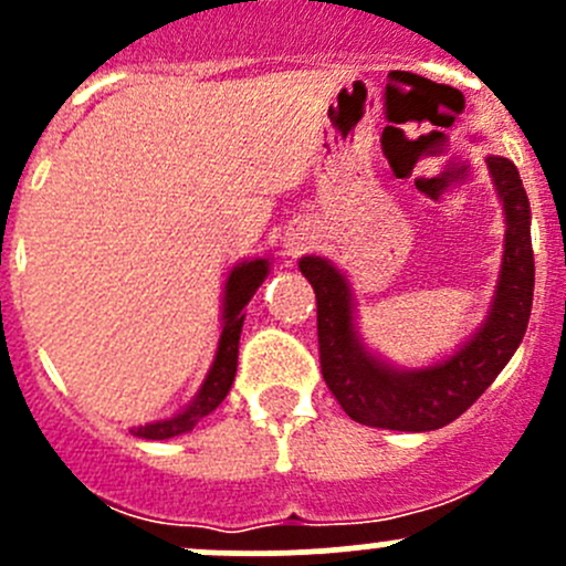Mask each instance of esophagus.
<instances>
[{
  "label": "esophagus",
  "mask_w": 566,
  "mask_h": 566,
  "mask_svg": "<svg viewBox=\"0 0 566 566\" xmlns=\"http://www.w3.org/2000/svg\"><path fill=\"white\" fill-rule=\"evenodd\" d=\"M310 247H312V232L306 230L304 224L290 227V230L284 232V251H287L290 256L304 254V251L310 249Z\"/></svg>",
  "instance_id": "obj_1"
}]
</instances>
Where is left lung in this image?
<instances>
[{"label":"left lung","instance_id":"obj_1","mask_svg":"<svg viewBox=\"0 0 566 566\" xmlns=\"http://www.w3.org/2000/svg\"><path fill=\"white\" fill-rule=\"evenodd\" d=\"M484 164L504 210V254L488 315L449 356L408 369L369 350L358 331V304L347 273L317 254L298 260L315 287L325 386L358 424L399 432L441 430L482 397L521 347L534 301L531 208L510 158L488 156Z\"/></svg>","mask_w":566,"mask_h":566}]
</instances>
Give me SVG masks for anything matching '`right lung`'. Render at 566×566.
I'll return each mask as SVG.
<instances>
[{
    "mask_svg": "<svg viewBox=\"0 0 566 566\" xmlns=\"http://www.w3.org/2000/svg\"><path fill=\"white\" fill-rule=\"evenodd\" d=\"M271 273V256H249V260L235 262L227 271L224 287H221V334L219 345H216L213 364H210L208 375H205L202 386L193 394L191 402L180 408L177 413L167 416V419L147 421V424L130 427L136 438L145 441H169V438L191 432L199 419L213 413L224 397L232 389V380L238 373V345H241V331H243V310L251 298H254L256 287L268 279Z\"/></svg>",
    "mask_w": 566,
    "mask_h": 566,
    "instance_id": "1",
    "label": "right lung"
}]
</instances>
